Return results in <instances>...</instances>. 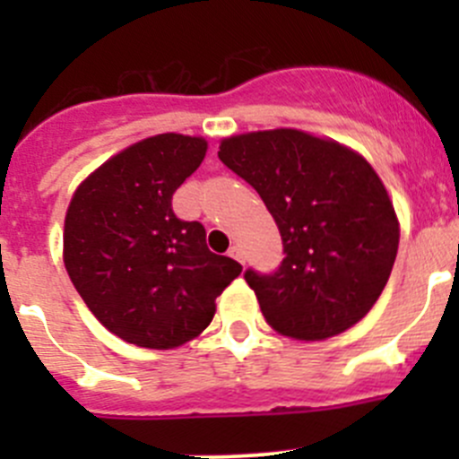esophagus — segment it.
<instances>
[{"mask_svg":"<svg viewBox=\"0 0 459 459\" xmlns=\"http://www.w3.org/2000/svg\"><path fill=\"white\" fill-rule=\"evenodd\" d=\"M229 257L238 259V262L244 264V251H242V248H239V247H230V248H229Z\"/></svg>","mask_w":459,"mask_h":459,"instance_id":"34e87169","label":"esophagus"}]
</instances>
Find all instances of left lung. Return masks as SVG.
Returning a JSON list of instances; mask_svg holds the SVG:
<instances>
[{"instance_id": "left-lung-1", "label": "left lung", "mask_w": 459, "mask_h": 459, "mask_svg": "<svg viewBox=\"0 0 459 459\" xmlns=\"http://www.w3.org/2000/svg\"><path fill=\"white\" fill-rule=\"evenodd\" d=\"M217 157L251 184L275 220L284 259L244 280L277 333L324 340L371 311L386 286L400 226L367 160L293 128L221 142Z\"/></svg>"}]
</instances>
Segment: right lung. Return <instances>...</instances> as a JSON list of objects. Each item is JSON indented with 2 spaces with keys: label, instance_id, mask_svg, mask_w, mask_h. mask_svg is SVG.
I'll return each mask as SVG.
<instances>
[{
  "label": "right lung",
  "instance_id": "obj_1",
  "mask_svg": "<svg viewBox=\"0 0 459 459\" xmlns=\"http://www.w3.org/2000/svg\"><path fill=\"white\" fill-rule=\"evenodd\" d=\"M206 155L202 137L133 143L101 164L73 195L64 262L91 313L124 342L175 349L215 316V299L242 273L206 247L200 221L173 211V193Z\"/></svg>",
  "mask_w": 459,
  "mask_h": 459
}]
</instances>
